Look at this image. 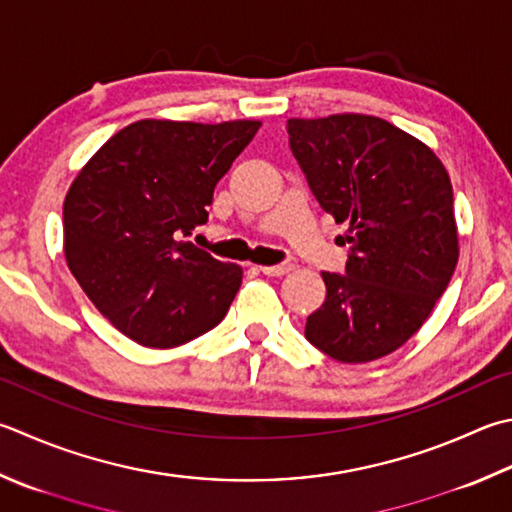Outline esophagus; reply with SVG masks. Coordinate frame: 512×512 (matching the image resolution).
Instances as JSON below:
<instances>
[{"mask_svg":"<svg viewBox=\"0 0 512 512\" xmlns=\"http://www.w3.org/2000/svg\"><path fill=\"white\" fill-rule=\"evenodd\" d=\"M292 269H294L292 263H283V265H263L260 267V272L267 276H283L287 272H292Z\"/></svg>","mask_w":512,"mask_h":512,"instance_id":"obj_1","label":"esophagus"}]
</instances>
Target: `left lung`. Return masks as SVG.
<instances>
[{
  "label": "left lung",
  "mask_w": 512,
  "mask_h": 512,
  "mask_svg": "<svg viewBox=\"0 0 512 512\" xmlns=\"http://www.w3.org/2000/svg\"><path fill=\"white\" fill-rule=\"evenodd\" d=\"M314 198L352 245L345 274L323 272L325 303L305 336L341 363L388 356L426 323L457 267L446 167L428 144L374 115L287 120Z\"/></svg>",
  "instance_id": "1"
}]
</instances>
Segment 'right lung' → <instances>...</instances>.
Segmentation results:
<instances>
[{
    "label": "right lung",
    "mask_w": 512,
    "mask_h": 512,
    "mask_svg": "<svg viewBox=\"0 0 512 512\" xmlns=\"http://www.w3.org/2000/svg\"><path fill=\"white\" fill-rule=\"evenodd\" d=\"M258 120H138L77 173L64 198V256L109 323L153 350L223 321L243 269L182 240L205 225L218 180Z\"/></svg>",
    "instance_id": "obj_1"
}]
</instances>
